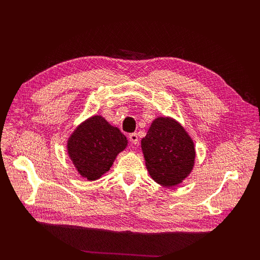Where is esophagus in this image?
I'll return each mask as SVG.
<instances>
[{"label": "esophagus", "instance_id": "esophagus-1", "mask_svg": "<svg viewBox=\"0 0 260 260\" xmlns=\"http://www.w3.org/2000/svg\"><path fill=\"white\" fill-rule=\"evenodd\" d=\"M128 139H129V141H131L132 143H133L134 145H136L137 143H139V136H137V134H136V133H132V134H129Z\"/></svg>", "mask_w": 260, "mask_h": 260}]
</instances>
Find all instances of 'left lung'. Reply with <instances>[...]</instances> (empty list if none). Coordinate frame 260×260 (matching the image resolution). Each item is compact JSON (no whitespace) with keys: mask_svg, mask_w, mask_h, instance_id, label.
Segmentation results:
<instances>
[{"mask_svg":"<svg viewBox=\"0 0 260 260\" xmlns=\"http://www.w3.org/2000/svg\"><path fill=\"white\" fill-rule=\"evenodd\" d=\"M141 146L148 173L162 186L179 185L194 167V143L172 117L158 116L153 119Z\"/></svg>","mask_w":260,"mask_h":260,"instance_id":"1","label":"left lung"}]
</instances>
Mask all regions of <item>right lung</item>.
Instances as JSON below:
<instances>
[{
	"instance_id": "obj_1",
	"label": "right lung",
	"mask_w": 260,
	"mask_h": 260,
	"mask_svg": "<svg viewBox=\"0 0 260 260\" xmlns=\"http://www.w3.org/2000/svg\"><path fill=\"white\" fill-rule=\"evenodd\" d=\"M128 144L119 128L101 115H93L76 127L67 141V152L77 172L96 181L108 172L120 152Z\"/></svg>"
}]
</instances>
